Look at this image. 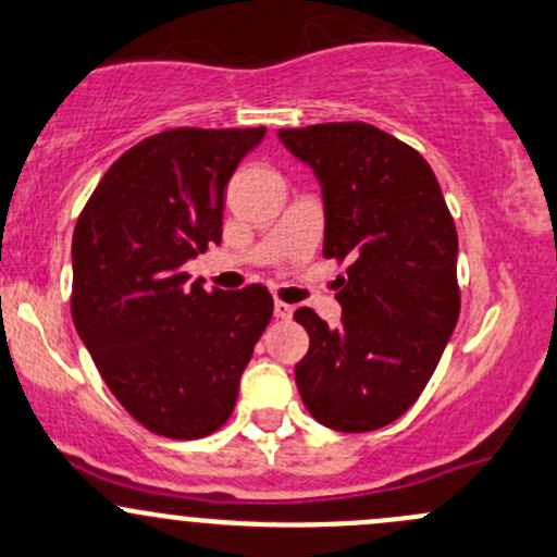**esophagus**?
Listing matches in <instances>:
<instances>
[{"instance_id":"34e87169","label":"esophagus","mask_w":557,"mask_h":557,"mask_svg":"<svg viewBox=\"0 0 557 557\" xmlns=\"http://www.w3.org/2000/svg\"><path fill=\"white\" fill-rule=\"evenodd\" d=\"M274 318L277 320H290L294 318V307L285 301H274Z\"/></svg>"}]
</instances>
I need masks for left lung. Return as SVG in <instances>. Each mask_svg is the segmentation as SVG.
I'll use <instances>...</instances> for the list:
<instances>
[{"label":"left lung","mask_w":557,"mask_h":557,"mask_svg":"<svg viewBox=\"0 0 557 557\" xmlns=\"http://www.w3.org/2000/svg\"><path fill=\"white\" fill-rule=\"evenodd\" d=\"M320 181L325 259L338 277L342 323L296 309L309 352L296 366L307 411L338 432H371L417 403L456 320L459 239L424 157L366 122L277 131Z\"/></svg>","instance_id":"left-lung-1"}]
</instances>
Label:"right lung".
I'll return each instance as SVG.
<instances>
[{
	"label": "right lung",
	"instance_id": "1",
	"mask_svg": "<svg viewBox=\"0 0 557 557\" xmlns=\"http://www.w3.org/2000/svg\"><path fill=\"white\" fill-rule=\"evenodd\" d=\"M263 133L144 138L109 168L74 230V325L122 408L157 435L195 441L232 417L272 318L263 285L208 294L184 272L221 243L224 189Z\"/></svg>",
	"mask_w": 557,
	"mask_h": 557
}]
</instances>
